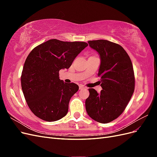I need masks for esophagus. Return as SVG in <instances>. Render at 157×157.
Returning <instances> with one entry per match:
<instances>
[{"mask_svg": "<svg viewBox=\"0 0 157 157\" xmlns=\"http://www.w3.org/2000/svg\"><path fill=\"white\" fill-rule=\"evenodd\" d=\"M79 89H80V90L86 89V87H85L84 86H83V85H80V86H79Z\"/></svg>", "mask_w": 157, "mask_h": 157, "instance_id": "obj_1", "label": "esophagus"}]
</instances>
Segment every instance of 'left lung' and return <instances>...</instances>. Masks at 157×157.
<instances>
[{
    "instance_id": "left-lung-1",
    "label": "left lung",
    "mask_w": 157,
    "mask_h": 157,
    "mask_svg": "<svg viewBox=\"0 0 157 157\" xmlns=\"http://www.w3.org/2000/svg\"><path fill=\"white\" fill-rule=\"evenodd\" d=\"M92 48L100 56L98 75L101 77L102 90L98 94L89 88L85 105L88 115L98 122H110L124 112L135 89L132 63L122 47L107 40H89Z\"/></svg>"
}]
</instances>
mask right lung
Listing matches in <instances>:
<instances>
[{"label": "right lung", "mask_w": 157, "mask_h": 157, "mask_svg": "<svg viewBox=\"0 0 157 157\" xmlns=\"http://www.w3.org/2000/svg\"><path fill=\"white\" fill-rule=\"evenodd\" d=\"M88 45L84 42L50 39L36 46L28 55L21 84L27 105L35 116L54 122L67 115L70 99L78 86L63 82L59 79V71L69 69Z\"/></svg>", "instance_id": "1"}]
</instances>
